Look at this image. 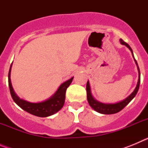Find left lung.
Listing matches in <instances>:
<instances>
[{
    "label": "left lung",
    "mask_w": 148,
    "mask_h": 148,
    "mask_svg": "<svg viewBox=\"0 0 148 148\" xmlns=\"http://www.w3.org/2000/svg\"><path fill=\"white\" fill-rule=\"evenodd\" d=\"M120 42H121V44H123V45H125L126 47H127L130 49V51L132 52V55H133V51H132V49L130 48V46L128 45L126 42H125L122 39H120ZM133 58H134V57H133ZM135 60L136 64L137 66H138V74H139V78H138V83H137L136 87V89L134 90V91H133L127 99H125V100L116 103V104H103V103H101L99 102V101H98L95 100V99L92 98V95H91L90 84H89V82H87V87H86V89H87V101H88L89 104H90V105L92 107V108H93L95 111H97V112H99V113H102V114H114V113H118V112L121 111L123 108H125V107H126V106L130 102V101H131L133 98L135 97L137 92H138V88H139V84H140V71H139V68H138L136 60Z\"/></svg>",
    "instance_id": "8db88e82"
}]
</instances>
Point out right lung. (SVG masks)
Masks as SVG:
<instances>
[{
    "mask_svg": "<svg viewBox=\"0 0 148 148\" xmlns=\"http://www.w3.org/2000/svg\"><path fill=\"white\" fill-rule=\"evenodd\" d=\"M11 66H10V71H9V75H8L10 93H11L13 101L21 108H22L23 110L28 112L30 114L39 116V117H47V116H52V115L57 113L58 110H60L62 108V107L64 104L66 90L67 87L70 86L71 82H73V77L68 81H66V82H65L64 83H63L60 86L59 88L58 89L57 92L48 100L44 101L40 103H31L19 99L14 92L11 84V80H10Z\"/></svg>",
    "mask_w": 148,
    "mask_h": 148,
    "instance_id": "1",
    "label": "right lung"
}]
</instances>
